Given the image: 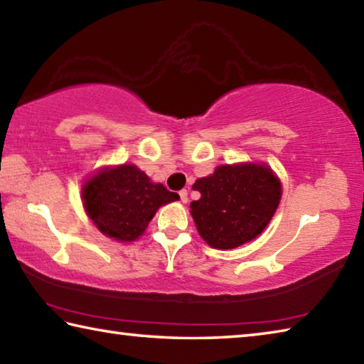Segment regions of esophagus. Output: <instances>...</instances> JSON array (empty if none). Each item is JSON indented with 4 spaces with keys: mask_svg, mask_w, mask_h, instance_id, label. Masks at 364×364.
I'll use <instances>...</instances> for the list:
<instances>
[{
    "mask_svg": "<svg viewBox=\"0 0 364 364\" xmlns=\"http://www.w3.org/2000/svg\"><path fill=\"white\" fill-rule=\"evenodd\" d=\"M180 199H181L183 203L188 202V191H186V189H181V191H180Z\"/></svg>",
    "mask_w": 364,
    "mask_h": 364,
    "instance_id": "esophagus-1",
    "label": "esophagus"
}]
</instances>
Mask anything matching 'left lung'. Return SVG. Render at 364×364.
I'll list each match as a JSON object with an SVG mask.
<instances>
[{"mask_svg": "<svg viewBox=\"0 0 364 364\" xmlns=\"http://www.w3.org/2000/svg\"><path fill=\"white\" fill-rule=\"evenodd\" d=\"M202 197L191 202L197 230L210 247L237 248L259 235L279 207L282 186L267 165H221L193 186Z\"/></svg>", "mask_w": 364, "mask_h": 364, "instance_id": "left-lung-1", "label": "left lung"}]
</instances>
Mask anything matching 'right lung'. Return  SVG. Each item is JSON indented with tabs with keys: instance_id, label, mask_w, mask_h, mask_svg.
I'll use <instances>...</instances> for the list:
<instances>
[{
	"instance_id": "1",
	"label": "right lung",
	"mask_w": 364,
	"mask_h": 364,
	"mask_svg": "<svg viewBox=\"0 0 364 364\" xmlns=\"http://www.w3.org/2000/svg\"><path fill=\"white\" fill-rule=\"evenodd\" d=\"M85 211L105 235L119 242L140 237L162 205L180 199L161 183H151L135 165L103 168L82 186Z\"/></svg>"
}]
</instances>
